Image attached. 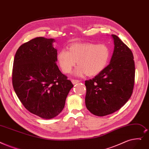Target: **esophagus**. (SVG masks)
<instances>
[{
  "mask_svg": "<svg viewBox=\"0 0 149 149\" xmlns=\"http://www.w3.org/2000/svg\"><path fill=\"white\" fill-rule=\"evenodd\" d=\"M72 83H73V84H76V83H79L80 81V80H75V79H72Z\"/></svg>",
  "mask_w": 149,
  "mask_h": 149,
  "instance_id": "34e87169",
  "label": "esophagus"
}]
</instances>
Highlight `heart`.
I'll return each instance as SVG.
<instances>
[{
	"label": "heart",
	"instance_id": "obj_1",
	"mask_svg": "<svg viewBox=\"0 0 149 149\" xmlns=\"http://www.w3.org/2000/svg\"><path fill=\"white\" fill-rule=\"evenodd\" d=\"M110 57V50L105 44L93 43L75 44L69 51L61 50L58 55V60L64 74H69L75 66H78L75 74L92 77L99 74L104 69Z\"/></svg>",
	"mask_w": 149,
	"mask_h": 149
}]
</instances>
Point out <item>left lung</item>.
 <instances>
[{
	"label": "left lung",
	"mask_w": 149,
	"mask_h": 149,
	"mask_svg": "<svg viewBox=\"0 0 149 149\" xmlns=\"http://www.w3.org/2000/svg\"><path fill=\"white\" fill-rule=\"evenodd\" d=\"M114 49L110 63L93 79L85 81V104L93 114L104 116L124 106L133 93L135 77L132 50L119 38L111 35Z\"/></svg>",
	"instance_id": "left-lung-1"
}]
</instances>
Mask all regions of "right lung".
<instances>
[{"instance_id":"add662e5","label":"right lung","mask_w":149,"mask_h":149,"mask_svg":"<svg viewBox=\"0 0 149 149\" xmlns=\"http://www.w3.org/2000/svg\"><path fill=\"white\" fill-rule=\"evenodd\" d=\"M54 39L37 37L19 47L13 61L12 83L27 110L49 119L63 109L74 85L58 67Z\"/></svg>"}]
</instances>
